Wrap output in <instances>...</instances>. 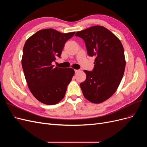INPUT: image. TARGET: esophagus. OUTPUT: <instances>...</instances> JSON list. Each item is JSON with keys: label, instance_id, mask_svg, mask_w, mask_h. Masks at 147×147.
<instances>
[{"label": "esophagus", "instance_id": "esophagus-1", "mask_svg": "<svg viewBox=\"0 0 147 147\" xmlns=\"http://www.w3.org/2000/svg\"><path fill=\"white\" fill-rule=\"evenodd\" d=\"M78 72H80L79 70H75V74H77Z\"/></svg>", "mask_w": 147, "mask_h": 147}]
</instances>
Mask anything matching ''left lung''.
Segmentation results:
<instances>
[{
  "instance_id": "left-lung-1",
  "label": "left lung",
  "mask_w": 147,
  "mask_h": 147,
  "mask_svg": "<svg viewBox=\"0 0 147 147\" xmlns=\"http://www.w3.org/2000/svg\"><path fill=\"white\" fill-rule=\"evenodd\" d=\"M75 35L84 41L88 55L95 57L93 70H84L86 78L80 83L83 96L92 103H101L114 94L123 77L126 61L122 43L102 26L78 31Z\"/></svg>"
}]
</instances>
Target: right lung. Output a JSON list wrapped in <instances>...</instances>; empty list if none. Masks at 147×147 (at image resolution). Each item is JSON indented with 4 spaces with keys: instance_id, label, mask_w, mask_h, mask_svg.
Masks as SVG:
<instances>
[{
    "instance_id": "1",
    "label": "right lung",
    "mask_w": 147,
    "mask_h": 147,
    "mask_svg": "<svg viewBox=\"0 0 147 147\" xmlns=\"http://www.w3.org/2000/svg\"><path fill=\"white\" fill-rule=\"evenodd\" d=\"M75 33L42 29L30 37L24 44L21 64L26 80L34 96L43 104H56L65 96L74 70L54 68L51 63L60 57L65 43Z\"/></svg>"
}]
</instances>
